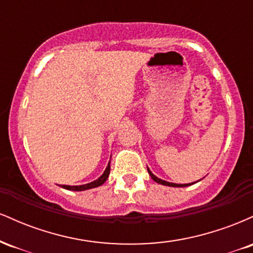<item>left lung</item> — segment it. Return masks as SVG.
<instances>
[{
    "label": "left lung",
    "mask_w": 253,
    "mask_h": 253,
    "mask_svg": "<svg viewBox=\"0 0 253 253\" xmlns=\"http://www.w3.org/2000/svg\"><path fill=\"white\" fill-rule=\"evenodd\" d=\"M147 171H149V173H150V176H151V178L153 179V181L155 182H157V183H159V184H163V185H168V187H176V188H179V187H188V185H191V184H194V183H189V184H177V183H170V182H167V181H163V179H161V178H158V177L157 176H155L152 173V171H151L149 168H147Z\"/></svg>",
    "instance_id": "1"
}]
</instances>
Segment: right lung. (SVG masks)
I'll list each match as a JSON object with an SVG mask.
<instances>
[{
	"instance_id": "obj_1",
	"label": "right lung",
	"mask_w": 253,
	"mask_h": 253,
	"mask_svg": "<svg viewBox=\"0 0 253 253\" xmlns=\"http://www.w3.org/2000/svg\"><path fill=\"white\" fill-rule=\"evenodd\" d=\"M109 172H110V162L108 163V165H107L104 172L98 177L97 179H95V181L86 183V184H82V185H62V188L68 190H74V191H83V190L92 189V188H96V187H100V185H102L103 183L107 181V178H108Z\"/></svg>"
}]
</instances>
